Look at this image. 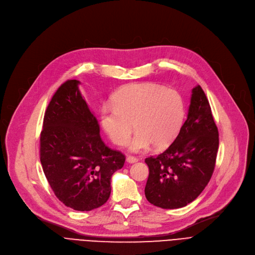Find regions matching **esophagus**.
<instances>
[{
    "instance_id": "esophagus-1",
    "label": "esophagus",
    "mask_w": 255,
    "mask_h": 255,
    "mask_svg": "<svg viewBox=\"0 0 255 255\" xmlns=\"http://www.w3.org/2000/svg\"><path fill=\"white\" fill-rule=\"evenodd\" d=\"M126 160H127V162H129V163H134V162H137L138 161V159L136 158V157H134V156H127V158H126Z\"/></svg>"
}]
</instances>
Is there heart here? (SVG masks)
I'll list each match as a JSON object with an SVG mask.
<instances>
[{"label": "heart", "mask_w": 255, "mask_h": 255, "mask_svg": "<svg viewBox=\"0 0 255 255\" xmlns=\"http://www.w3.org/2000/svg\"><path fill=\"white\" fill-rule=\"evenodd\" d=\"M113 102L101 111L102 127L117 145H125L135 127L137 133L130 144L133 152L148 150L153 143L157 148L166 145L183 122L180 94L156 84L125 86L115 94Z\"/></svg>", "instance_id": "obj_1"}]
</instances>
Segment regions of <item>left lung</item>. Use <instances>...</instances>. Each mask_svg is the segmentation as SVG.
I'll list each match as a JSON object with an SVG mask.
<instances>
[{"mask_svg": "<svg viewBox=\"0 0 255 255\" xmlns=\"http://www.w3.org/2000/svg\"><path fill=\"white\" fill-rule=\"evenodd\" d=\"M218 128L200 86L193 88L188 116L178 136L161 154L144 159L149 178L144 194L162 209L183 208L203 192L215 168Z\"/></svg>", "mask_w": 255, "mask_h": 255, "instance_id": "obj_1", "label": "left lung"}]
</instances>
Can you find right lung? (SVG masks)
Returning a JSON list of instances; mask_svg holds the SVG:
<instances>
[{"mask_svg": "<svg viewBox=\"0 0 255 255\" xmlns=\"http://www.w3.org/2000/svg\"><path fill=\"white\" fill-rule=\"evenodd\" d=\"M68 79L47 106L40 133V161L59 200L75 211H91L110 198L113 173L125 155L105 145L100 127L78 90Z\"/></svg>", "mask_w": 255, "mask_h": 255, "instance_id": "right-lung-1", "label": "right lung"}]
</instances>
